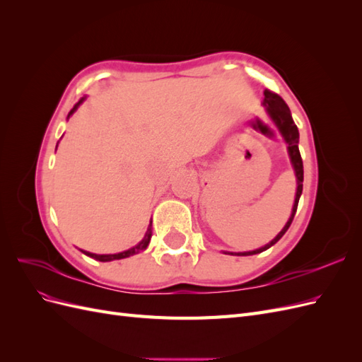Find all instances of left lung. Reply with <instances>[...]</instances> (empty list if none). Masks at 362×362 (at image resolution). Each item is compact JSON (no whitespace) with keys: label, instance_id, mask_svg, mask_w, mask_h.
Here are the masks:
<instances>
[{"label":"left lung","instance_id":"1","mask_svg":"<svg viewBox=\"0 0 362 362\" xmlns=\"http://www.w3.org/2000/svg\"><path fill=\"white\" fill-rule=\"evenodd\" d=\"M264 105L267 107V113L273 119V122L276 124V127L279 128L284 140H286L287 145H288V154H290L293 168H294V172H296V178H298V192H296V199H294L291 216L288 218V222L286 223V226H284L282 231L275 238H273L269 245H266L264 247H259V249L252 250V252H240V254H237V255L259 254V252L267 250L269 247H272L276 242H279V238L287 233V229L290 228V225L293 222L296 210H298L299 198H300V194H302V187H303V184H302L303 182V163H302V157H300V152H299V129H298V127H296L294 120L291 117L290 108L286 104V101H284L278 93L272 92L269 89L264 90ZM231 255H234V254H231Z\"/></svg>","mask_w":362,"mask_h":362}]
</instances>
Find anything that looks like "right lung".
<instances>
[{
    "mask_svg": "<svg viewBox=\"0 0 362 362\" xmlns=\"http://www.w3.org/2000/svg\"><path fill=\"white\" fill-rule=\"evenodd\" d=\"M83 101H84V98H81V100L74 105V108H72V110L69 112L68 117H69V116L76 110V108H78V105H80ZM149 240H151V225H149V228H148V233H146L145 238L141 240V242H140L137 246L131 247V249H128V250H125V252H120V254H115V255H96V254H90V252H86V250H83V252H84L86 255H89V257H92V258L98 259V261H113V259H122V258H127V257H131V255L137 254L139 250H144V249H146V246L149 245Z\"/></svg>",
    "mask_w": 362,
    "mask_h": 362,
    "instance_id": "obj_1",
    "label": "right lung"
}]
</instances>
